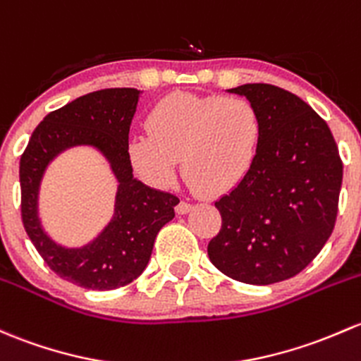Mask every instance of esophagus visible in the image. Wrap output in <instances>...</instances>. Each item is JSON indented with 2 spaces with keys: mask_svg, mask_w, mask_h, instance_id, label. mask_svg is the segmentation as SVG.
<instances>
[{
  "mask_svg": "<svg viewBox=\"0 0 361 361\" xmlns=\"http://www.w3.org/2000/svg\"><path fill=\"white\" fill-rule=\"evenodd\" d=\"M192 207H193V204L188 202V200H181V202L176 206V211H178V214H187V212L192 211Z\"/></svg>",
  "mask_w": 361,
  "mask_h": 361,
  "instance_id": "34e87169",
  "label": "esophagus"
}]
</instances>
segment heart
<instances>
[{
	"label": "heart",
	"mask_w": 361,
	"mask_h": 361,
	"mask_svg": "<svg viewBox=\"0 0 361 361\" xmlns=\"http://www.w3.org/2000/svg\"><path fill=\"white\" fill-rule=\"evenodd\" d=\"M147 126L149 133L131 136L128 155L154 187L176 180L181 157L193 185L225 192L252 168L263 142V117L242 97L169 94L152 109Z\"/></svg>",
	"instance_id": "b5f03b06"
}]
</instances>
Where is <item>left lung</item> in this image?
Returning <instances> with one entry per match:
<instances>
[{
	"label": "left lung",
	"instance_id": "obj_1",
	"mask_svg": "<svg viewBox=\"0 0 361 361\" xmlns=\"http://www.w3.org/2000/svg\"><path fill=\"white\" fill-rule=\"evenodd\" d=\"M263 117L252 168L214 202L221 230L207 245L219 271L250 286H270L305 270L336 225L343 162L327 123L279 86L228 90Z\"/></svg>",
	"mask_w": 361,
	"mask_h": 361
}]
</instances>
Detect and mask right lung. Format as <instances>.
<instances>
[{
	"label": "right lung",
	"mask_w": 361,
	"mask_h": 361,
	"mask_svg": "<svg viewBox=\"0 0 361 361\" xmlns=\"http://www.w3.org/2000/svg\"><path fill=\"white\" fill-rule=\"evenodd\" d=\"M143 91L111 88L75 98L50 112L29 140L20 159L22 221L48 267L67 282L91 290L128 286L147 268L159 230L174 218L180 199L133 176L128 155L131 121ZM86 146L98 151L116 178L111 221L82 246H66L44 228L39 216L40 183L63 151Z\"/></svg>",
	"instance_id": "1"
}]
</instances>
